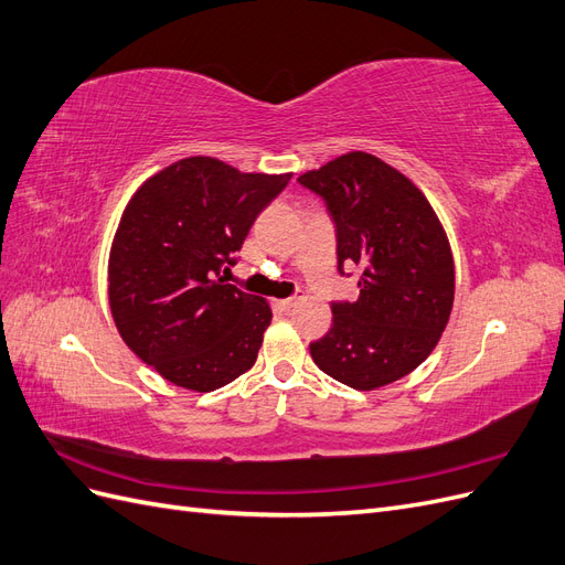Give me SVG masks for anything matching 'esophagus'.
Listing matches in <instances>:
<instances>
[{
  "label": "esophagus",
  "instance_id": "1",
  "mask_svg": "<svg viewBox=\"0 0 565 565\" xmlns=\"http://www.w3.org/2000/svg\"><path fill=\"white\" fill-rule=\"evenodd\" d=\"M299 299H301V295H295V297H287V299H280V301H276L280 309H285V311H289L292 309V306H297L299 303Z\"/></svg>",
  "mask_w": 565,
  "mask_h": 565
}]
</instances>
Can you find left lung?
<instances>
[{
	"label": "left lung",
	"mask_w": 565,
	"mask_h": 565,
	"mask_svg": "<svg viewBox=\"0 0 565 565\" xmlns=\"http://www.w3.org/2000/svg\"><path fill=\"white\" fill-rule=\"evenodd\" d=\"M337 226L339 270L361 266V295L332 303V328L313 363L355 391H374L419 367L436 349L455 301V262L431 202L398 169L363 150L299 177Z\"/></svg>",
	"instance_id": "8db88e82"
}]
</instances>
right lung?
<instances>
[{
	"mask_svg": "<svg viewBox=\"0 0 565 565\" xmlns=\"http://www.w3.org/2000/svg\"><path fill=\"white\" fill-rule=\"evenodd\" d=\"M289 179L195 156L160 169L127 202L108 259L110 313L167 382L207 393L254 365L270 306L226 285L221 268Z\"/></svg>",
	"mask_w": 565,
	"mask_h": 565,
	"instance_id": "1",
	"label": "right lung"
}]
</instances>
